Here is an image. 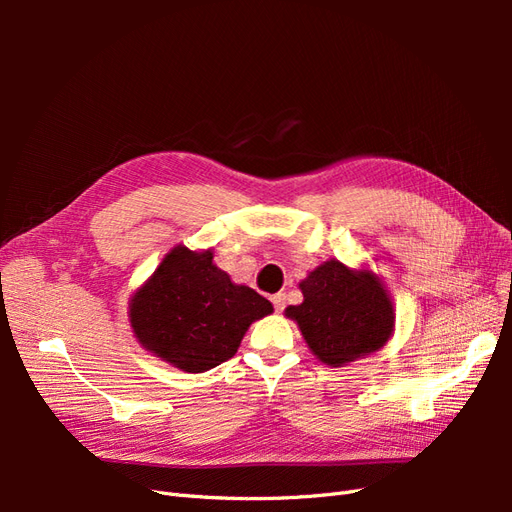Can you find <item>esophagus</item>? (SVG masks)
Instances as JSON below:
<instances>
[{
  "instance_id": "obj_1",
  "label": "esophagus",
  "mask_w": 512,
  "mask_h": 512,
  "mask_svg": "<svg viewBox=\"0 0 512 512\" xmlns=\"http://www.w3.org/2000/svg\"><path fill=\"white\" fill-rule=\"evenodd\" d=\"M271 303L275 305V312H282V309L286 307V294L284 292H277L271 297Z\"/></svg>"
}]
</instances>
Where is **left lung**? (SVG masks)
<instances>
[{
    "label": "left lung",
    "instance_id": "left-lung-1",
    "mask_svg": "<svg viewBox=\"0 0 512 512\" xmlns=\"http://www.w3.org/2000/svg\"><path fill=\"white\" fill-rule=\"evenodd\" d=\"M301 305H288L307 348L329 367H346L386 346L395 331V305L380 277L337 258L322 262L299 282Z\"/></svg>",
    "mask_w": 512,
    "mask_h": 512
}]
</instances>
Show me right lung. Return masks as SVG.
<instances>
[{
    "instance_id": "obj_1",
    "label": "right lung",
    "mask_w": 512,
    "mask_h": 512,
    "mask_svg": "<svg viewBox=\"0 0 512 512\" xmlns=\"http://www.w3.org/2000/svg\"><path fill=\"white\" fill-rule=\"evenodd\" d=\"M273 314L256 290L235 284L213 250L175 245L128 303L130 327L149 354L185 374L232 359L250 324Z\"/></svg>"
}]
</instances>
